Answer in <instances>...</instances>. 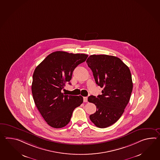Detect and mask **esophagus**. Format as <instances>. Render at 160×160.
I'll return each mask as SVG.
<instances>
[{
  "label": "esophagus",
  "mask_w": 160,
  "mask_h": 160,
  "mask_svg": "<svg viewBox=\"0 0 160 160\" xmlns=\"http://www.w3.org/2000/svg\"><path fill=\"white\" fill-rule=\"evenodd\" d=\"M83 101H84V102H88V98L87 97H84L83 98Z\"/></svg>",
  "instance_id": "34e87169"
}]
</instances>
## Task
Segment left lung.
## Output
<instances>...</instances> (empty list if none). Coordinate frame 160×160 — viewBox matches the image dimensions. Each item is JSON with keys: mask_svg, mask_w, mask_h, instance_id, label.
<instances>
[{"mask_svg": "<svg viewBox=\"0 0 160 160\" xmlns=\"http://www.w3.org/2000/svg\"><path fill=\"white\" fill-rule=\"evenodd\" d=\"M102 95L89 96L96 111L89 116L96 127L106 128L115 123L124 112L132 91L131 72L120 58L106 54L91 55L87 60Z\"/></svg>", "mask_w": 160, "mask_h": 160, "instance_id": "8db88e82", "label": "left lung"}]
</instances>
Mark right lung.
<instances>
[{
  "label": "right lung",
  "instance_id": "1",
  "mask_svg": "<svg viewBox=\"0 0 160 160\" xmlns=\"http://www.w3.org/2000/svg\"><path fill=\"white\" fill-rule=\"evenodd\" d=\"M87 57L85 54L57 51L48 55L35 69L32 97L37 109L50 126L65 127L71 121L73 110L83 102L82 96L64 95L61 90L67 82L71 84L74 69Z\"/></svg>",
  "mask_w": 160,
  "mask_h": 160
}]
</instances>
